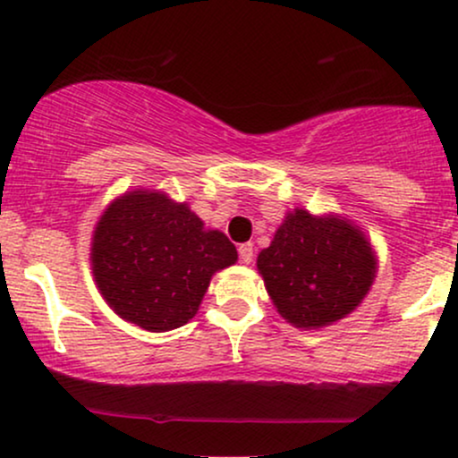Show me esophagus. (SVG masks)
<instances>
[{
  "mask_svg": "<svg viewBox=\"0 0 458 458\" xmlns=\"http://www.w3.org/2000/svg\"><path fill=\"white\" fill-rule=\"evenodd\" d=\"M239 259L241 262H245V265H250V262L254 260V245L251 243L239 245Z\"/></svg>",
  "mask_w": 458,
  "mask_h": 458,
  "instance_id": "34e87169",
  "label": "esophagus"
}]
</instances>
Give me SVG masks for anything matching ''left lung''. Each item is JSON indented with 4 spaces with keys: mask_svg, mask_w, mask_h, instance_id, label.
Segmentation results:
<instances>
[{
    "mask_svg": "<svg viewBox=\"0 0 458 458\" xmlns=\"http://www.w3.org/2000/svg\"><path fill=\"white\" fill-rule=\"evenodd\" d=\"M375 265L360 230L303 208L288 213L259 254L273 306L297 327H323L353 312L375 280Z\"/></svg>",
    "mask_w": 458,
    "mask_h": 458,
    "instance_id": "left-lung-1",
    "label": "left lung"
}]
</instances>
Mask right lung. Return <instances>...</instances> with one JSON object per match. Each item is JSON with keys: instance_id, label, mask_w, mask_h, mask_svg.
<instances>
[{"instance_id": "1", "label": "right lung", "mask_w": 458, "mask_h": 458, "mask_svg": "<svg viewBox=\"0 0 458 458\" xmlns=\"http://www.w3.org/2000/svg\"><path fill=\"white\" fill-rule=\"evenodd\" d=\"M236 262L219 230L163 193L133 191L109 204L94 230L92 273L114 312L148 331L196 317L215 271Z\"/></svg>"}]
</instances>
